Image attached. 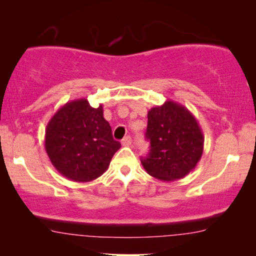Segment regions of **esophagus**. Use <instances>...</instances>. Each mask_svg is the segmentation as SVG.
<instances>
[{"instance_id": "1", "label": "esophagus", "mask_w": 256, "mask_h": 256, "mask_svg": "<svg viewBox=\"0 0 256 256\" xmlns=\"http://www.w3.org/2000/svg\"><path fill=\"white\" fill-rule=\"evenodd\" d=\"M131 142H132V138H131V136H125L123 140H122V146H130L131 144Z\"/></svg>"}]
</instances>
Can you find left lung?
I'll return each mask as SVG.
<instances>
[{
    "instance_id": "obj_1",
    "label": "left lung",
    "mask_w": 256,
    "mask_h": 256,
    "mask_svg": "<svg viewBox=\"0 0 256 256\" xmlns=\"http://www.w3.org/2000/svg\"><path fill=\"white\" fill-rule=\"evenodd\" d=\"M146 138L150 152L141 164L159 180L183 178L202 157L204 136L200 125L188 108L176 102L166 100L148 112Z\"/></svg>"
}]
</instances>
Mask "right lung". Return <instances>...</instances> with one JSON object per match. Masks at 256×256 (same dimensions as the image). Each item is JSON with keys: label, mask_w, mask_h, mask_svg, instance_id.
Here are the masks:
<instances>
[{"label": "right lung", "mask_w": 256, "mask_h": 256, "mask_svg": "<svg viewBox=\"0 0 256 256\" xmlns=\"http://www.w3.org/2000/svg\"><path fill=\"white\" fill-rule=\"evenodd\" d=\"M120 148L104 118L102 105L94 108L86 98L64 104L45 130V150L52 164L60 175L79 183L102 176Z\"/></svg>", "instance_id": "right-lung-1"}]
</instances>
